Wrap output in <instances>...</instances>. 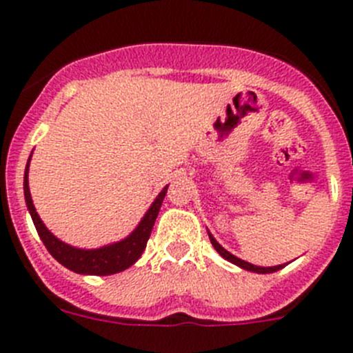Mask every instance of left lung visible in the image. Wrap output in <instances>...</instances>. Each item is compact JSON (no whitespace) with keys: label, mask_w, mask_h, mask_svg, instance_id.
Masks as SVG:
<instances>
[{"label":"left lung","mask_w":353,"mask_h":353,"mask_svg":"<svg viewBox=\"0 0 353 353\" xmlns=\"http://www.w3.org/2000/svg\"><path fill=\"white\" fill-rule=\"evenodd\" d=\"M208 239H210V242H212V245H214V249H215V251L219 252V254H221V256L224 258V260L232 261V263L239 265V267H242V269H245V270H251V272H258V274H270V272H276V270L283 269V265H277V267H256V265L248 263V261H244V260H240V258L233 256L232 252H228L226 249L223 248V245H219V244H217V240H215L214 236L210 235V232H208Z\"/></svg>","instance_id":"left-lung-1"}]
</instances>
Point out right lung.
Segmentation results:
<instances>
[{
	"label": "right lung",
	"mask_w": 353,
	"mask_h": 353,
	"mask_svg": "<svg viewBox=\"0 0 353 353\" xmlns=\"http://www.w3.org/2000/svg\"><path fill=\"white\" fill-rule=\"evenodd\" d=\"M28 166H30V161H28ZM28 166L26 171H24V198H26L28 210H30L31 219H33V224H35L43 245L48 248V251L51 252V256L56 261H60L63 267H67V269L74 270L77 274L109 276V274H117L129 269L130 265H134L139 260V256H141L146 248V242L150 239V233H152L155 219H157L162 199L166 196L168 187L162 189L161 194L154 201V205L150 207V210L146 212L145 217L141 219L139 226L125 240L117 242V244L105 245V248L101 249H88L86 251V249H76L72 248V245L63 244L61 240H58L49 232L48 228L43 226L35 207H33V201H31L30 187H28Z\"/></svg>",
	"instance_id": "right-lung-1"
}]
</instances>
